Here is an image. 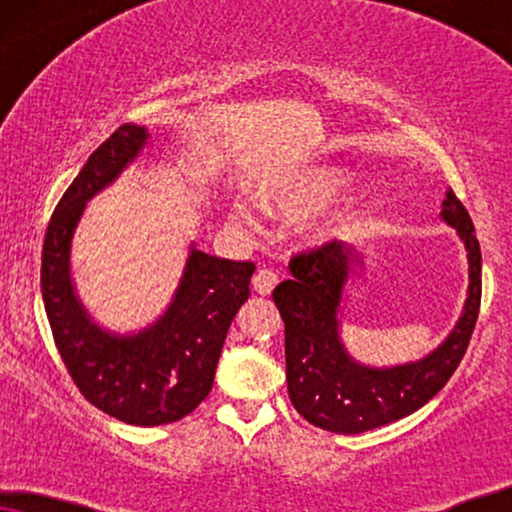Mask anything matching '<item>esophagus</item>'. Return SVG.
<instances>
[{
  "mask_svg": "<svg viewBox=\"0 0 512 512\" xmlns=\"http://www.w3.org/2000/svg\"><path fill=\"white\" fill-rule=\"evenodd\" d=\"M277 275L272 270H258L254 279H251V289H254L258 296H270L272 289L277 286Z\"/></svg>",
  "mask_w": 512,
  "mask_h": 512,
  "instance_id": "esophagus-1",
  "label": "esophagus"
}]
</instances>
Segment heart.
<instances>
[{"instance_id": "1", "label": "heart", "mask_w": 512, "mask_h": 512, "mask_svg": "<svg viewBox=\"0 0 512 512\" xmlns=\"http://www.w3.org/2000/svg\"><path fill=\"white\" fill-rule=\"evenodd\" d=\"M345 186V170H340V167H314V170L298 174L296 179L289 181V184L282 188L261 191V202L265 207L275 209V212L284 216H305L328 205V202H331ZM230 216H233L237 226H254V219H251V214L244 205H235ZM356 221H359V202L345 200L340 202V205L326 209V212L312 216V219L305 223V235L310 237L312 242L342 240V237L352 233Z\"/></svg>"}]
</instances>
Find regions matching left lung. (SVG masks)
I'll return each mask as SVG.
<instances>
[{"label":"left lung","mask_w":512,"mask_h":512,"mask_svg":"<svg viewBox=\"0 0 512 512\" xmlns=\"http://www.w3.org/2000/svg\"><path fill=\"white\" fill-rule=\"evenodd\" d=\"M440 219L457 230L468 261V291L450 335L422 359L398 366H366L340 338L347 284L363 268L361 251L328 242L291 258V279L272 291L284 319L286 387L307 422L333 433H363L408 417L445 387L471 342L482 296V256L466 207L445 191Z\"/></svg>","instance_id":"8db88e82"}]
</instances>
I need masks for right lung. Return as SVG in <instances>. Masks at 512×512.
Returning <instances> with one entry per match:
<instances>
[{"label": "right lung", "instance_id": "obj_1", "mask_svg": "<svg viewBox=\"0 0 512 512\" xmlns=\"http://www.w3.org/2000/svg\"><path fill=\"white\" fill-rule=\"evenodd\" d=\"M149 139L144 125L125 123L88 158L55 207L41 254V296L69 375L95 408L135 426L172 424L205 401L256 270L191 242L179 286L153 324L116 333L90 317L72 277L76 226L88 202L142 156Z\"/></svg>", "mask_w": 512, "mask_h": 512}]
</instances>
